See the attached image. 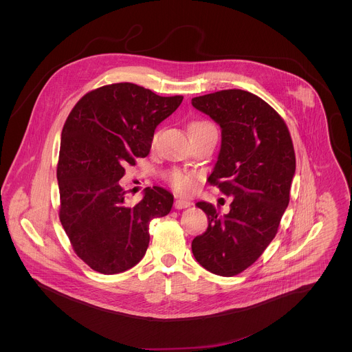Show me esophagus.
<instances>
[{"instance_id": "esophagus-1", "label": "esophagus", "mask_w": 352, "mask_h": 352, "mask_svg": "<svg viewBox=\"0 0 352 352\" xmlns=\"http://www.w3.org/2000/svg\"><path fill=\"white\" fill-rule=\"evenodd\" d=\"M191 204H192V203L190 201H187V199H176V201H175V207L179 208V210L187 208V207H190Z\"/></svg>"}]
</instances>
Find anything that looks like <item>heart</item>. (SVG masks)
Returning <instances> with one entry per match:
<instances>
[{
    "instance_id": "obj_1",
    "label": "heart",
    "mask_w": 352,
    "mask_h": 352,
    "mask_svg": "<svg viewBox=\"0 0 352 352\" xmlns=\"http://www.w3.org/2000/svg\"><path fill=\"white\" fill-rule=\"evenodd\" d=\"M212 124L206 122V120H197V122H192L190 124V134L191 133H195V131H199L203 129H207V127H211ZM157 144V134H153L151 140V145L154 148ZM168 183L173 187V190H176L177 192H182V194H187L190 191L194 190V186H195V176L190 172H184V170H180V169H172L169 170L166 175H165Z\"/></svg>"
}]
</instances>
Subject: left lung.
Segmentation results:
<instances>
[{
  "mask_svg": "<svg viewBox=\"0 0 352 352\" xmlns=\"http://www.w3.org/2000/svg\"><path fill=\"white\" fill-rule=\"evenodd\" d=\"M192 105L221 127V151L207 182L232 197L223 215L211 203H197L208 226L194 239L192 253L207 271L234 276L278 233L296 173L294 146L280 115L251 92L219 91L194 98Z\"/></svg>",
  "mask_w": 352,
  "mask_h": 352,
  "instance_id": "1",
  "label": "left lung"
}]
</instances>
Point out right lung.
<instances>
[{
  "label": "right lung",
  "instance_id": "obj_1",
  "mask_svg": "<svg viewBox=\"0 0 352 352\" xmlns=\"http://www.w3.org/2000/svg\"><path fill=\"white\" fill-rule=\"evenodd\" d=\"M182 101L119 82L88 92L69 113L56 166L59 219L92 270L112 275L138 264L149 247L151 219L169 214V191L148 187L142 201L129 206L119 180L124 166L149 154L155 127Z\"/></svg>",
  "mask_w": 352,
  "mask_h": 352
}]
</instances>
